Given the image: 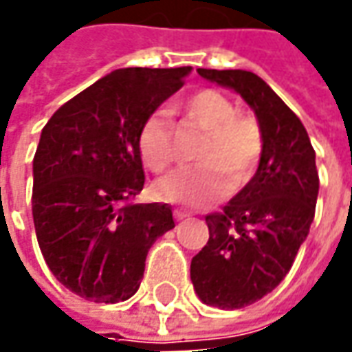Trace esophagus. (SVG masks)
Wrapping results in <instances>:
<instances>
[{
    "label": "esophagus",
    "instance_id": "34e87169",
    "mask_svg": "<svg viewBox=\"0 0 352 352\" xmlns=\"http://www.w3.org/2000/svg\"><path fill=\"white\" fill-rule=\"evenodd\" d=\"M173 216H175V220H183V218L190 216V212H188V210H183V208H175V210H173Z\"/></svg>",
    "mask_w": 352,
    "mask_h": 352
}]
</instances>
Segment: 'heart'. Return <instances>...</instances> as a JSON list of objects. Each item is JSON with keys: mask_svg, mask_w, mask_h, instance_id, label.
<instances>
[{"mask_svg": "<svg viewBox=\"0 0 352 352\" xmlns=\"http://www.w3.org/2000/svg\"><path fill=\"white\" fill-rule=\"evenodd\" d=\"M187 118L206 132L195 169H183L155 183L157 199L183 204H206L241 190L257 175L265 155V130L259 118L239 113L237 104L216 89H199L183 103ZM144 164L155 173L169 169L177 160V134L165 109L146 116L138 134Z\"/></svg>", "mask_w": 352, "mask_h": 352, "instance_id": "heart-1", "label": "heart"}]
</instances>
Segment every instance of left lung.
Returning <instances> with one entry per match:
<instances>
[{
  "mask_svg": "<svg viewBox=\"0 0 352 352\" xmlns=\"http://www.w3.org/2000/svg\"><path fill=\"white\" fill-rule=\"evenodd\" d=\"M202 78L236 89L265 130L257 175L222 208L206 216L208 243L190 261L199 298L214 308L239 309L285 280L316 214L320 175L302 120L255 74L204 69Z\"/></svg>",
  "mask_w": 352,
  "mask_h": 352,
  "instance_id": "left-lung-1",
  "label": "left lung"
}]
</instances>
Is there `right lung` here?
Masks as SVG:
<instances>
[{
    "instance_id": "right-lung-1",
    "label": "right lung",
    "mask_w": 352,
    "mask_h": 352,
    "mask_svg": "<svg viewBox=\"0 0 352 352\" xmlns=\"http://www.w3.org/2000/svg\"><path fill=\"white\" fill-rule=\"evenodd\" d=\"M188 72L116 69L43 128L32 160V220L48 269L74 294L103 304L128 300L153 241L175 228L167 204L132 199L144 188L140 128Z\"/></svg>"
}]
</instances>
